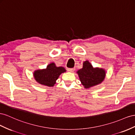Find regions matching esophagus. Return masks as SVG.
Instances as JSON below:
<instances>
[{"mask_svg": "<svg viewBox=\"0 0 135 135\" xmlns=\"http://www.w3.org/2000/svg\"><path fill=\"white\" fill-rule=\"evenodd\" d=\"M75 70V68H68V71L69 72H73Z\"/></svg>", "mask_w": 135, "mask_h": 135, "instance_id": "1", "label": "esophagus"}]
</instances>
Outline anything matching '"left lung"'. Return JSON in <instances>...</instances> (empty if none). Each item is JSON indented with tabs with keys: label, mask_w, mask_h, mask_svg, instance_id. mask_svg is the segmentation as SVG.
<instances>
[{
	"label": "left lung",
	"mask_w": 135,
	"mask_h": 135,
	"mask_svg": "<svg viewBox=\"0 0 135 135\" xmlns=\"http://www.w3.org/2000/svg\"><path fill=\"white\" fill-rule=\"evenodd\" d=\"M85 88H90L101 84L105 78L106 71L103 68H93L88 60L84 61L83 68L77 72Z\"/></svg>",
	"instance_id": "8db88e82"
}]
</instances>
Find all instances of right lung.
<instances>
[{
	"mask_svg": "<svg viewBox=\"0 0 135 135\" xmlns=\"http://www.w3.org/2000/svg\"><path fill=\"white\" fill-rule=\"evenodd\" d=\"M65 72L66 70L64 67H56L54 63H51L47 65L46 69L34 71L33 76L37 83L51 87L54 85L59 76Z\"/></svg>",
	"mask_w": 135,
	"mask_h": 135,
	"instance_id": "add662e5",
	"label": "right lung"
}]
</instances>
